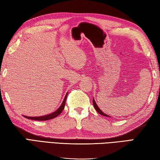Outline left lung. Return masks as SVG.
<instances>
[{"instance_id":"left-lung-1","label":"left lung","mask_w":160,"mask_h":160,"mask_svg":"<svg viewBox=\"0 0 160 160\" xmlns=\"http://www.w3.org/2000/svg\"><path fill=\"white\" fill-rule=\"evenodd\" d=\"M93 107H94V108L96 109V111L98 112L100 114H101V115H102V116H105V117H110V116L108 115V114H105L104 112H102V111H101V110H100V109L98 108V106L97 105V104L96 103V101H95V100H94V99H93Z\"/></svg>"}]
</instances>
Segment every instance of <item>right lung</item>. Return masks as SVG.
<instances>
[{
	"instance_id": "right-lung-1",
	"label": "right lung",
	"mask_w": 160,
	"mask_h": 160,
	"mask_svg": "<svg viewBox=\"0 0 160 160\" xmlns=\"http://www.w3.org/2000/svg\"><path fill=\"white\" fill-rule=\"evenodd\" d=\"M67 93L66 94L65 97H64V100L62 105L60 106L57 110L54 112H52L51 114H47V115H44V116H41V117H27V116H24L25 118L27 119H32V120H37V121H46V120H49V119H54L55 117H58L59 114L62 113V112L64 110V105H65V102H66V100H67Z\"/></svg>"
}]
</instances>
